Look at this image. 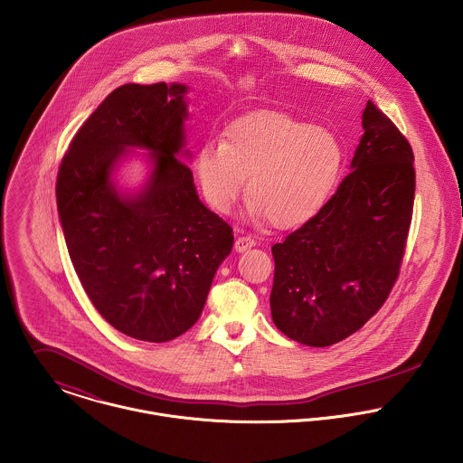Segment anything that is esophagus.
Segmentation results:
<instances>
[{
	"mask_svg": "<svg viewBox=\"0 0 463 463\" xmlns=\"http://www.w3.org/2000/svg\"><path fill=\"white\" fill-rule=\"evenodd\" d=\"M255 244H257L255 239H251V237H248V235L239 237V239L235 241V251H237V253H244L246 250H251Z\"/></svg>",
	"mask_w": 463,
	"mask_h": 463,
	"instance_id": "1",
	"label": "esophagus"
}]
</instances>
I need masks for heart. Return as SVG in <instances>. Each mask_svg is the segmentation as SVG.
<instances>
[{
  "label": "heart",
  "mask_w": 463,
  "mask_h": 463,
  "mask_svg": "<svg viewBox=\"0 0 463 463\" xmlns=\"http://www.w3.org/2000/svg\"><path fill=\"white\" fill-rule=\"evenodd\" d=\"M344 164L333 133L276 110L237 118L222 144L206 142L196 156V176L206 203L230 212L244 191L255 215L276 228H292L330 198Z\"/></svg>",
  "instance_id": "b5f03b06"
}]
</instances>
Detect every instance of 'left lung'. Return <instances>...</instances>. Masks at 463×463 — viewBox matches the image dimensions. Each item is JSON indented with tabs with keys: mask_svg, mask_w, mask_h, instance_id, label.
Returning a JSON list of instances; mask_svg holds the SVG:
<instances>
[{
	"mask_svg": "<svg viewBox=\"0 0 463 463\" xmlns=\"http://www.w3.org/2000/svg\"><path fill=\"white\" fill-rule=\"evenodd\" d=\"M351 173L301 228L272 246L270 316L288 338L326 347L385 303L404 253L415 171L408 140L367 101Z\"/></svg>",
	"mask_w": 463,
	"mask_h": 463,
	"instance_id": "left-lung-1",
	"label": "left lung"
}]
</instances>
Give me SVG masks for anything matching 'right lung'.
Here are the masks:
<instances>
[{
    "label": "right lung",
    "mask_w": 463,
    "mask_h": 463,
    "mask_svg": "<svg viewBox=\"0 0 463 463\" xmlns=\"http://www.w3.org/2000/svg\"><path fill=\"white\" fill-rule=\"evenodd\" d=\"M189 87L127 83L74 135L57 178V206L74 270L116 330L167 342L198 321L233 248L232 228L199 199L185 149ZM148 153L137 190L117 171Z\"/></svg>",
    "instance_id": "obj_1"
}]
</instances>
